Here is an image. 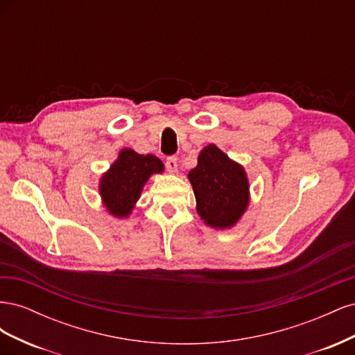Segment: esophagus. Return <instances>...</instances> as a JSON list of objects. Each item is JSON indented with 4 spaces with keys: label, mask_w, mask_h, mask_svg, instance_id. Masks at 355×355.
Here are the masks:
<instances>
[{
    "label": "esophagus",
    "mask_w": 355,
    "mask_h": 355,
    "mask_svg": "<svg viewBox=\"0 0 355 355\" xmlns=\"http://www.w3.org/2000/svg\"><path fill=\"white\" fill-rule=\"evenodd\" d=\"M166 167L170 173H176L178 171V158L176 157H168L166 159Z\"/></svg>",
    "instance_id": "esophagus-1"
}]
</instances>
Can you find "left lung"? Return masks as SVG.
<instances>
[{"mask_svg":"<svg viewBox=\"0 0 355 355\" xmlns=\"http://www.w3.org/2000/svg\"><path fill=\"white\" fill-rule=\"evenodd\" d=\"M197 213L207 227L228 230L249 207L250 187L245 170L216 146L201 149L198 164L188 173Z\"/></svg>","mask_w":355,"mask_h":355,"instance_id":"obj_1","label":"left lung"}]
</instances>
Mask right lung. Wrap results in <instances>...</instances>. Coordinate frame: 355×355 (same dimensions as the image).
<instances>
[{
  "label": "right lung",
  "mask_w": 355,
  "mask_h": 355,
  "mask_svg": "<svg viewBox=\"0 0 355 355\" xmlns=\"http://www.w3.org/2000/svg\"><path fill=\"white\" fill-rule=\"evenodd\" d=\"M163 171V161L155 155L137 154L130 148L121 149L110 170L105 171L99 180L103 206L115 218L130 216L148 179Z\"/></svg>",
  "instance_id": "right-lung-1"
}]
</instances>
